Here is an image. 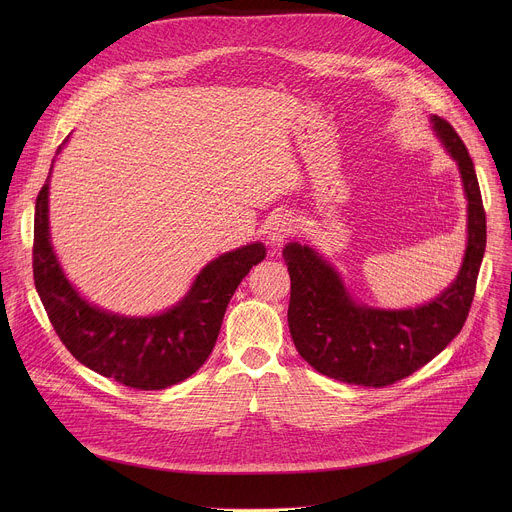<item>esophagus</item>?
I'll list each match as a JSON object with an SVG mask.
<instances>
[{
    "mask_svg": "<svg viewBox=\"0 0 512 512\" xmlns=\"http://www.w3.org/2000/svg\"><path fill=\"white\" fill-rule=\"evenodd\" d=\"M267 239H269V243H273V245H279V243H283L291 233H294V221H291L289 216H285V214H277V216H273L271 221L267 223Z\"/></svg>",
    "mask_w": 512,
    "mask_h": 512,
    "instance_id": "esophagus-1",
    "label": "esophagus"
}]
</instances>
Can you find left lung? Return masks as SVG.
I'll use <instances>...</instances> for the list:
<instances>
[{
    "instance_id": "8db88e82",
    "label": "left lung",
    "mask_w": 512,
    "mask_h": 512,
    "mask_svg": "<svg viewBox=\"0 0 512 512\" xmlns=\"http://www.w3.org/2000/svg\"><path fill=\"white\" fill-rule=\"evenodd\" d=\"M433 127L460 166L468 196V247L458 279L427 306L385 312L352 304L338 273L310 247L287 243L291 294L289 334L304 360L336 381L362 387L393 385L440 354L462 330L486 247V212L476 170L458 131L442 117Z\"/></svg>"
}]
</instances>
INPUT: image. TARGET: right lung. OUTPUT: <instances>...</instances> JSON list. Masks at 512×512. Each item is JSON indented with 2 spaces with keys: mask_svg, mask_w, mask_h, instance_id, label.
<instances>
[{
  "mask_svg": "<svg viewBox=\"0 0 512 512\" xmlns=\"http://www.w3.org/2000/svg\"><path fill=\"white\" fill-rule=\"evenodd\" d=\"M265 255V245L253 243L214 259L200 271L188 296L166 314L113 316L87 304L54 257L48 235V180L36 198L34 285L54 332L85 367L137 391H162L202 367L237 285Z\"/></svg>",
  "mask_w": 512,
  "mask_h": 512,
  "instance_id": "obj_1",
  "label": "right lung"
}]
</instances>
